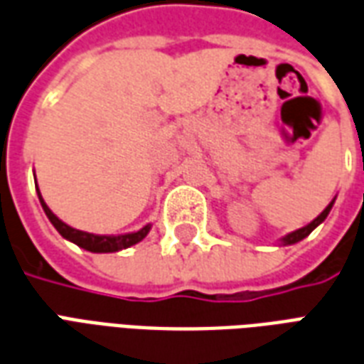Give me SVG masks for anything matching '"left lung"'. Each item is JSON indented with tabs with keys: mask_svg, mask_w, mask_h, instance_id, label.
<instances>
[{
	"mask_svg": "<svg viewBox=\"0 0 364 364\" xmlns=\"http://www.w3.org/2000/svg\"><path fill=\"white\" fill-rule=\"evenodd\" d=\"M331 205H333V201H331V203H330V205H328V208L323 209L322 213L318 215V217H316V219H314V221L309 223L306 227H302V229L294 230V232H291V235H287V237L283 238V244L287 246V244H294V242H299V240H302V238H304V237H309L310 232H312V230L316 229L318 225H320V223H322L323 219L328 217V213H330Z\"/></svg>",
	"mask_w": 364,
	"mask_h": 364,
	"instance_id": "left-lung-1",
	"label": "left lung"
}]
</instances>
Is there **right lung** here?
I'll use <instances>...</instances> for the list:
<instances>
[{"label":"right lung","mask_w":364,"mask_h":364,"mask_svg":"<svg viewBox=\"0 0 364 364\" xmlns=\"http://www.w3.org/2000/svg\"><path fill=\"white\" fill-rule=\"evenodd\" d=\"M38 198H41L42 209H44V213L48 215V219L50 223L54 225L55 230L62 235L63 238H68L71 242H75L77 246H81L85 250L89 252H118L124 250V248H129V246H134L139 240L147 237V232H149V225L147 227H143L141 230H137V232H132V235H120V237H98V235H91V232H83V230H77L71 229L70 225H65L63 221H60L58 217H55L50 208H48L44 200H42L41 192H38Z\"/></svg>","instance_id":"1"}]
</instances>
